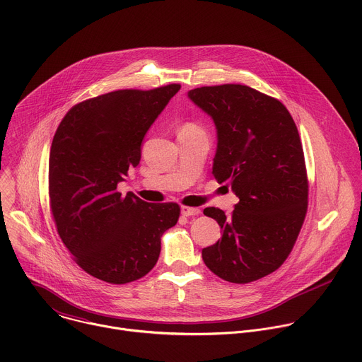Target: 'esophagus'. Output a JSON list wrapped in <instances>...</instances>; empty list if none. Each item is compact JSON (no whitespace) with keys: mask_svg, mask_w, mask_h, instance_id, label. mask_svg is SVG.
<instances>
[{"mask_svg":"<svg viewBox=\"0 0 362 362\" xmlns=\"http://www.w3.org/2000/svg\"><path fill=\"white\" fill-rule=\"evenodd\" d=\"M200 214L199 208H190V206H182V215L183 216H196Z\"/></svg>","mask_w":362,"mask_h":362,"instance_id":"obj_1","label":"esophagus"}]
</instances>
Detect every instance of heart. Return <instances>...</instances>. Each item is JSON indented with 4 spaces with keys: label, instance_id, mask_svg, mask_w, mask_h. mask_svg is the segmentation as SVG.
Masks as SVG:
<instances>
[{
    "label": "heart",
    "instance_id": "1",
    "mask_svg": "<svg viewBox=\"0 0 362 362\" xmlns=\"http://www.w3.org/2000/svg\"><path fill=\"white\" fill-rule=\"evenodd\" d=\"M187 126H190V124H187Z\"/></svg>",
    "mask_w": 362,
    "mask_h": 362
}]
</instances>
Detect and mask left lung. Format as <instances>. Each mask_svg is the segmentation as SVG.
<instances>
[{"instance_id":"obj_1","label":"left lung","mask_w":362,"mask_h":362,"mask_svg":"<svg viewBox=\"0 0 362 362\" xmlns=\"http://www.w3.org/2000/svg\"><path fill=\"white\" fill-rule=\"evenodd\" d=\"M189 98L208 113L218 133L212 173L239 197L214 218L222 238L202 250L219 278L247 284L276 271L291 253L308 208V179L296 124L282 103L242 84L199 87Z\"/></svg>"}]
</instances>
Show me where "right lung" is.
<instances>
[{
  "mask_svg": "<svg viewBox=\"0 0 362 362\" xmlns=\"http://www.w3.org/2000/svg\"><path fill=\"white\" fill-rule=\"evenodd\" d=\"M180 90H117L78 103L49 150L48 194L57 232L77 265L109 284L143 278L156 265L177 203H147L117 185L140 162L150 126Z\"/></svg>",
  "mask_w": 362,
  "mask_h": 362,
  "instance_id": "obj_1",
  "label": "right lung"
}]
</instances>
